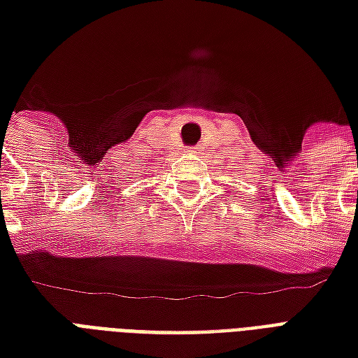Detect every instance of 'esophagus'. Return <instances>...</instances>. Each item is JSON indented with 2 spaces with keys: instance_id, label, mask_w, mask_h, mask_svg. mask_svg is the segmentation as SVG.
<instances>
[{
  "instance_id": "34e87169",
  "label": "esophagus",
  "mask_w": 358,
  "mask_h": 358,
  "mask_svg": "<svg viewBox=\"0 0 358 358\" xmlns=\"http://www.w3.org/2000/svg\"><path fill=\"white\" fill-rule=\"evenodd\" d=\"M187 152H192V153H199V152H201V148H199V145H192V148H189V150H187Z\"/></svg>"
}]
</instances>
